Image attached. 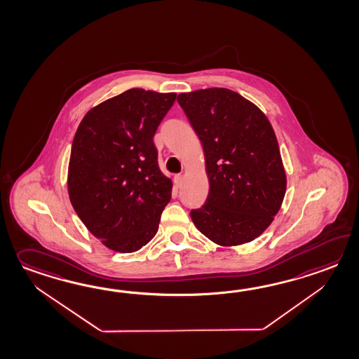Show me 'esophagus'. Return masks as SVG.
Segmentation results:
<instances>
[{"instance_id": "1", "label": "esophagus", "mask_w": 359, "mask_h": 359, "mask_svg": "<svg viewBox=\"0 0 359 359\" xmlns=\"http://www.w3.org/2000/svg\"><path fill=\"white\" fill-rule=\"evenodd\" d=\"M182 182H183V176L175 175V177H174V183H175V185L176 187H177V188L180 187V184H182Z\"/></svg>"}]
</instances>
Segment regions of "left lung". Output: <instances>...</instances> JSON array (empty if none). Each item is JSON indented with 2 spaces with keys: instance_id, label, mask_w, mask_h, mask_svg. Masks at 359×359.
<instances>
[{
  "instance_id": "obj_1",
  "label": "left lung",
  "mask_w": 359,
  "mask_h": 359,
  "mask_svg": "<svg viewBox=\"0 0 359 359\" xmlns=\"http://www.w3.org/2000/svg\"><path fill=\"white\" fill-rule=\"evenodd\" d=\"M203 147L210 191L191 217L203 236L224 248L251 242L277 215L286 171L266 116L229 88L177 95Z\"/></svg>"
}]
</instances>
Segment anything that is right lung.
Masks as SVG:
<instances>
[{"label": "right lung", "mask_w": 359, "mask_h": 359, "mask_svg": "<svg viewBox=\"0 0 359 359\" xmlns=\"http://www.w3.org/2000/svg\"><path fill=\"white\" fill-rule=\"evenodd\" d=\"M175 93L130 88L91 108L73 137L68 194L105 248L135 252L158 231L172 182L157 162L153 136Z\"/></svg>", "instance_id": "1"}]
</instances>
